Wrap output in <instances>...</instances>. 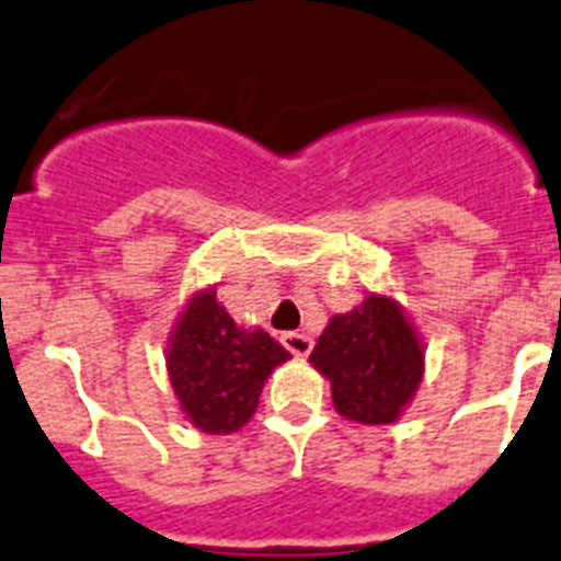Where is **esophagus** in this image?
Masks as SVG:
<instances>
[{"label": "esophagus", "instance_id": "esophagus-1", "mask_svg": "<svg viewBox=\"0 0 561 561\" xmlns=\"http://www.w3.org/2000/svg\"><path fill=\"white\" fill-rule=\"evenodd\" d=\"M282 345L288 347L294 356H308L313 342H310V336H305V333H282Z\"/></svg>", "mask_w": 561, "mask_h": 561}]
</instances>
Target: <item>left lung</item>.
<instances>
[{"mask_svg": "<svg viewBox=\"0 0 561 561\" xmlns=\"http://www.w3.org/2000/svg\"><path fill=\"white\" fill-rule=\"evenodd\" d=\"M422 356L402 308L370 294L359 308L328 322L310 362L331 379L342 416L362 425H390L422 382Z\"/></svg>", "mask_w": 561, "mask_h": 561, "instance_id": "8db88e82", "label": "left lung"}]
</instances>
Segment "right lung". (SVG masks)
<instances>
[{
  "label": "right lung",
  "instance_id": "right-lung-1",
  "mask_svg": "<svg viewBox=\"0 0 561 561\" xmlns=\"http://www.w3.org/2000/svg\"><path fill=\"white\" fill-rule=\"evenodd\" d=\"M290 353L262 328L242 331L202 290L187 302L168 347L173 393L193 425L205 433H233L253 416L262 385Z\"/></svg>",
  "mask_w": 561,
  "mask_h": 561
}]
</instances>
